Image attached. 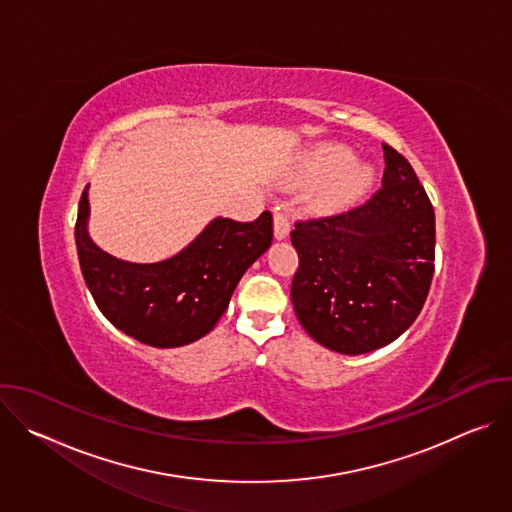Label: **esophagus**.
Here are the masks:
<instances>
[{
    "label": "esophagus",
    "instance_id": "1",
    "mask_svg": "<svg viewBox=\"0 0 512 512\" xmlns=\"http://www.w3.org/2000/svg\"><path fill=\"white\" fill-rule=\"evenodd\" d=\"M289 229H291L289 216L285 212L277 210L273 214V235H275V239H285L289 235Z\"/></svg>",
    "mask_w": 512,
    "mask_h": 512
}]
</instances>
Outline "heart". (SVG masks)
Returning <instances> with one entry per match:
<instances>
[{
    "label": "heart",
    "instance_id": "heart-1",
    "mask_svg": "<svg viewBox=\"0 0 512 512\" xmlns=\"http://www.w3.org/2000/svg\"><path fill=\"white\" fill-rule=\"evenodd\" d=\"M369 164H354V154L344 145L326 143L310 150L298 168V180L306 186H322L316 198L320 210H338L354 202L373 184Z\"/></svg>",
    "mask_w": 512,
    "mask_h": 512
}]
</instances>
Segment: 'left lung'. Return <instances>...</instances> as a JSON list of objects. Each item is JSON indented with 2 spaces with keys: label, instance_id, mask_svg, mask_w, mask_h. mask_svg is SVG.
Wrapping results in <instances>:
<instances>
[{
  "label": "left lung",
  "instance_id": "1",
  "mask_svg": "<svg viewBox=\"0 0 512 512\" xmlns=\"http://www.w3.org/2000/svg\"><path fill=\"white\" fill-rule=\"evenodd\" d=\"M385 174L362 206L298 221L291 302L304 330L342 354L399 338L419 316L433 277L435 214L411 164L383 143Z\"/></svg>",
  "mask_w": 512,
  "mask_h": 512
}]
</instances>
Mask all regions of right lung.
Wrapping results in <instances>:
<instances>
[{
	"mask_svg": "<svg viewBox=\"0 0 512 512\" xmlns=\"http://www.w3.org/2000/svg\"><path fill=\"white\" fill-rule=\"evenodd\" d=\"M87 221L85 188L75 241L87 287L115 328L156 348L184 346L208 334L229 308L243 273L273 239L269 210L253 223L218 216L178 255L158 263H129L99 249L87 233Z\"/></svg>",
	"mask_w": 512,
	"mask_h": 512,
	"instance_id": "right-lung-1",
	"label": "right lung"
}]
</instances>
